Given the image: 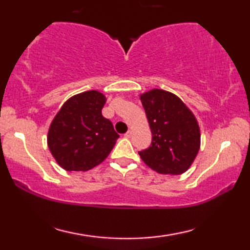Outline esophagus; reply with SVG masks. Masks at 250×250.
<instances>
[{"label": "esophagus", "mask_w": 250, "mask_h": 250, "mask_svg": "<svg viewBox=\"0 0 250 250\" xmlns=\"http://www.w3.org/2000/svg\"><path fill=\"white\" fill-rule=\"evenodd\" d=\"M131 135H132V131H131V130H129L128 132L125 133V138H131Z\"/></svg>", "instance_id": "34e87169"}]
</instances>
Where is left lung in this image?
Instances as JSON below:
<instances>
[{
	"mask_svg": "<svg viewBox=\"0 0 250 250\" xmlns=\"http://www.w3.org/2000/svg\"><path fill=\"white\" fill-rule=\"evenodd\" d=\"M140 99L152 132L151 146L139 151L142 161L161 174H182L200 150L201 133L195 117L172 92L152 89Z\"/></svg>",
	"mask_w": 250,
	"mask_h": 250,
	"instance_id": "1",
	"label": "left lung"
}]
</instances>
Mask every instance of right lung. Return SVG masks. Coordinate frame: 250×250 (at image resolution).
I'll return each instance as SVG.
<instances>
[{
  "label": "right lung",
  "instance_id": "add662e5",
  "mask_svg": "<svg viewBox=\"0 0 250 250\" xmlns=\"http://www.w3.org/2000/svg\"><path fill=\"white\" fill-rule=\"evenodd\" d=\"M105 97L97 90L71 97L49 126L47 143L66 171H88L109 155L119 138L112 122L101 113Z\"/></svg>",
  "mask_w": 250,
  "mask_h": 250
}]
</instances>
